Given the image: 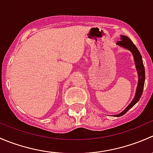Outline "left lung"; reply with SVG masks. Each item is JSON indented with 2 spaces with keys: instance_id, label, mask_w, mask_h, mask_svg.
<instances>
[{
  "instance_id": "obj_1",
  "label": "left lung",
  "mask_w": 153,
  "mask_h": 153,
  "mask_svg": "<svg viewBox=\"0 0 153 153\" xmlns=\"http://www.w3.org/2000/svg\"><path fill=\"white\" fill-rule=\"evenodd\" d=\"M117 44L121 47L126 48V49H129L131 52L132 53L134 56V59H135V66H136L137 71H138V86H137V90L136 93H135V98L132 100V102L130 103L129 106L118 115H116L115 116L119 117L121 115H124L129 109L132 107L141 98V95H142L143 86H144V81H145V69L144 66H143V61H142V57H141V53H140L139 50L138 48L135 47V44L132 42L130 39L128 37L125 36V35H121V40L120 41L117 42Z\"/></svg>"
}]
</instances>
